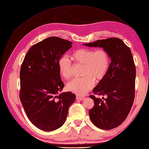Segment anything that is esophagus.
<instances>
[{
  "instance_id": "34e87169",
  "label": "esophagus",
  "mask_w": 149,
  "mask_h": 149,
  "mask_svg": "<svg viewBox=\"0 0 149 149\" xmlns=\"http://www.w3.org/2000/svg\"><path fill=\"white\" fill-rule=\"evenodd\" d=\"M76 99H77V100H83V99H85V97H80V96H77Z\"/></svg>"
}]
</instances>
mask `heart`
I'll list each match as a JSON object with an SVG mask.
<instances>
[{
  "label": "heart",
  "mask_w": 149,
  "mask_h": 149,
  "mask_svg": "<svg viewBox=\"0 0 149 149\" xmlns=\"http://www.w3.org/2000/svg\"><path fill=\"white\" fill-rule=\"evenodd\" d=\"M71 59L76 63L83 64L81 78H74L67 84V88L78 95H83L91 89L94 80L99 81L106 75L110 65V55L106 50L100 49L94 51L89 49H79L71 54ZM61 75L69 79L71 76L72 65L66 56L58 61Z\"/></svg>",
  "instance_id": "b5f03b06"
}]
</instances>
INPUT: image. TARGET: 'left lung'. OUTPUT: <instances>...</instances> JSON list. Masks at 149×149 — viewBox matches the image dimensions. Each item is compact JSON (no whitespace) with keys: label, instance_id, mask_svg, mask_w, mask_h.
<instances>
[{"label":"left lung","instance_id":"1","mask_svg":"<svg viewBox=\"0 0 149 149\" xmlns=\"http://www.w3.org/2000/svg\"><path fill=\"white\" fill-rule=\"evenodd\" d=\"M83 45L106 50L111 62L105 77L93 89L95 94L106 97H90L94 106L89 111L92 122L102 130H111L121 125L131 110L135 97L136 68L131 50L121 39L98 40Z\"/></svg>","mask_w":149,"mask_h":149}]
</instances>
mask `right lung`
Returning a JSON list of instances; mask_svg holds the SVG:
<instances>
[{
	"instance_id": "add662e5",
	"label": "right lung",
	"mask_w": 149,
	"mask_h": 149,
	"mask_svg": "<svg viewBox=\"0 0 149 149\" xmlns=\"http://www.w3.org/2000/svg\"><path fill=\"white\" fill-rule=\"evenodd\" d=\"M72 44L56 37L45 38L31 47L21 65L20 100L29 120L43 131L62 126L76 99L70 92L59 93L64 85L58 61Z\"/></svg>"
}]
</instances>
